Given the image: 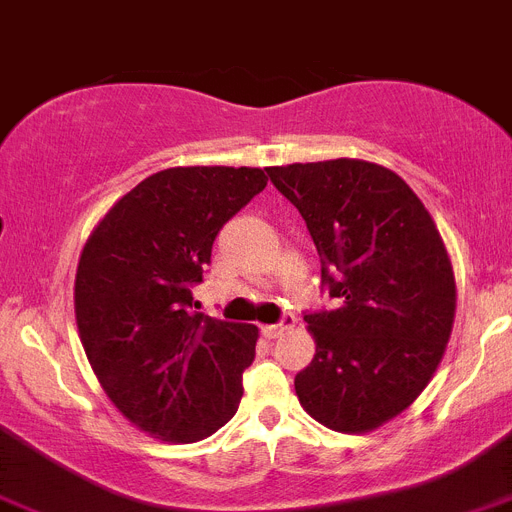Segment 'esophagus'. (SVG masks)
Returning a JSON list of instances; mask_svg holds the SVG:
<instances>
[{"mask_svg": "<svg viewBox=\"0 0 512 512\" xmlns=\"http://www.w3.org/2000/svg\"><path fill=\"white\" fill-rule=\"evenodd\" d=\"M294 317H283V322H278V325H263V336L265 338H278V336H283V333H286V330L289 328H294Z\"/></svg>", "mask_w": 512, "mask_h": 512, "instance_id": "obj_1", "label": "esophagus"}]
</instances>
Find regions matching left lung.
<instances>
[{
	"label": "left lung",
	"instance_id": "8db88e82",
	"mask_svg": "<svg viewBox=\"0 0 512 512\" xmlns=\"http://www.w3.org/2000/svg\"><path fill=\"white\" fill-rule=\"evenodd\" d=\"M307 223L336 309L307 312L315 359L299 403L336 432H372L409 409L435 375L455 317L448 249L401 176L356 158L270 166Z\"/></svg>",
	"mask_w": 512,
	"mask_h": 512
}]
</instances>
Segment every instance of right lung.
<instances>
[{"label":"right lung","instance_id":"obj_1","mask_svg":"<svg viewBox=\"0 0 512 512\" xmlns=\"http://www.w3.org/2000/svg\"><path fill=\"white\" fill-rule=\"evenodd\" d=\"M249 166H176L137 184L80 255V341L111 403L163 442H197L229 422L257 328L192 312L223 223L265 190Z\"/></svg>","mask_w":512,"mask_h":512}]
</instances>
